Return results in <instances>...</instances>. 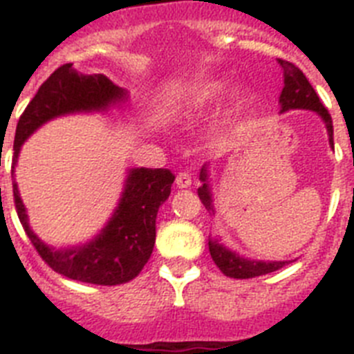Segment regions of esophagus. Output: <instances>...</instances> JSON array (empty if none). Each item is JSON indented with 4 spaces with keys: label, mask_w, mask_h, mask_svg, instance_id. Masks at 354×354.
I'll list each match as a JSON object with an SVG mask.
<instances>
[{
    "label": "esophagus",
    "mask_w": 354,
    "mask_h": 354,
    "mask_svg": "<svg viewBox=\"0 0 354 354\" xmlns=\"http://www.w3.org/2000/svg\"><path fill=\"white\" fill-rule=\"evenodd\" d=\"M192 175L186 174V171H183V174L177 175V179H175V184H177V187L179 189H186V187L192 186Z\"/></svg>",
    "instance_id": "esophagus-1"
}]
</instances>
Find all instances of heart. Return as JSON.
I'll return each mask as SVG.
<instances>
[{"instance_id": "obj_1", "label": "heart", "mask_w": 354, "mask_h": 354, "mask_svg": "<svg viewBox=\"0 0 354 354\" xmlns=\"http://www.w3.org/2000/svg\"><path fill=\"white\" fill-rule=\"evenodd\" d=\"M225 92V83L220 80H202L196 83L187 84L179 92L177 104L179 109L187 117H196L207 111ZM239 92L234 90L232 99H237Z\"/></svg>"}]
</instances>
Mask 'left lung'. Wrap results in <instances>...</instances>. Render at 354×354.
I'll list each match as a JSON object with an SVG mask.
<instances>
[{
  "mask_svg": "<svg viewBox=\"0 0 354 354\" xmlns=\"http://www.w3.org/2000/svg\"><path fill=\"white\" fill-rule=\"evenodd\" d=\"M278 65L283 71V88L278 99L280 104V111L278 113L283 115L292 109H306V111H314L321 122L326 127L328 142L333 149V122H331L328 109L324 108L323 102L319 101L317 93L312 88V84L305 77L298 67H294L292 64L286 60H277ZM200 183L202 186L198 187V196L202 200L204 207L207 209L209 214L214 216V195H212L211 186V165L205 162L204 167L200 168ZM209 252L214 261V264L221 270V273L227 274L230 278H255L261 274L273 273V271L280 270L290 261H255V259H248L234 252L232 248H228L227 245L221 243L220 237L209 236Z\"/></svg>",
  "mask_w": 354,
  "mask_h": 354,
  "instance_id": "left-lung-1",
  "label": "left lung"
}]
</instances>
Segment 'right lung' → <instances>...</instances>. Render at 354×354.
Returning <instances> with one entry per match:
<instances>
[{"instance_id":"obj_1","label":"right lung","mask_w":354,"mask_h":354,"mask_svg":"<svg viewBox=\"0 0 354 354\" xmlns=\"http://www.w3.org/2000/svg\"><path fill=\"white\" fill-rule=\"evenodd\" d=\"M127 101V90L111 83L104 74H83L72 64H65L40 86L15 129L12 187L19 220L40 257L56 273L77 282L118 286L143 270L154 250L158 211L170 196L175 177L165 168H127L120 198L104 227L84 243L55 248L31 228L15 183L17 159L24 142L48 122L68 115H108L124 108Z\"/></svg>"}]
</instances>
